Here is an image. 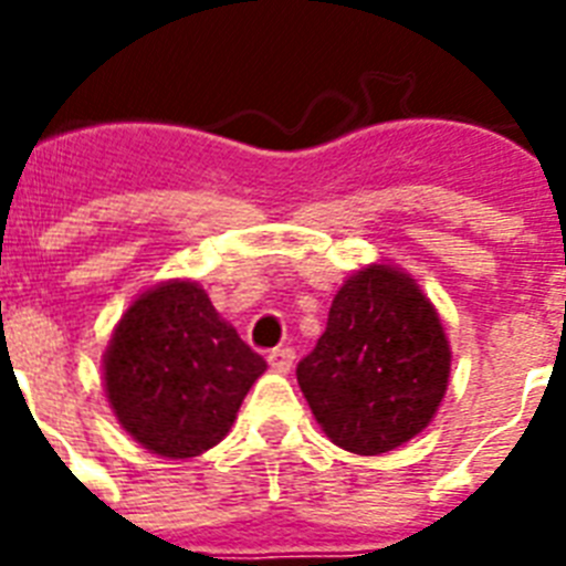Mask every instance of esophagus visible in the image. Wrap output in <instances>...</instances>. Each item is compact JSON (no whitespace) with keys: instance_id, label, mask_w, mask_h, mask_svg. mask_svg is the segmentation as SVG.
Instances as JSON below:
<instances>
[{"instance_id":"34e87169","label":"esophagus","mask_w":566,"mask_h":566,"mask_svg":"<svg viewBox=\"0 0 566 566\" xmlns=\"http://www.w3.org/2000/svg\"><path fill=\"white\" fill-rule=\"evenodd\" d=\"M266 361H270V370L273 373H291L293 361H296V355H293V349H287V346H284V349H273Z\"/></svg>"}]
</instances>
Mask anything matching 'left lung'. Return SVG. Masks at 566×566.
<instances>
[{
	"mask_svg": "<svg viewBox=\"0 0 566 566\" xmlns=\"http://www.w3.org/2000/svg\"><path fill=\"white\" fill-rule=\"evenodd\" d=\"M449 370V337L417 279L396 264H367L335 293L326 332L296 378L335 447L381 455L434 420Z\"/></svg>",
	"mask_w": 566,
	"mask_h": 566,
	"instance_id": "obj_1",
	"label": "left lung"
}]
</instances>
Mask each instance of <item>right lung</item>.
<instances>
[{
    "label": "right lung",
    "mask_w": 566,
    "mask_h": 566,
    "mask_svg": "<svg viewBox=\"0 0 566 566\" xmlns=\"http://www.w3.org/2000/svg\"><path fill=\"white\" fill-rule=\"evenodd\" d=\"M264 370V358L190 279L146 287L123 311L102 355L117 422L140 447L170 461L217 447Z\"/></svg>",
    "instance_id": "add662e5"
}]
</instances>
